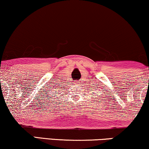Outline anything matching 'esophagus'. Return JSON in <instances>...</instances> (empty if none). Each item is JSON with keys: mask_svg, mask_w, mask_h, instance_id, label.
Instances as JSON below:
<instances>
[{"mask_svg": "<svg viewBox=\"0 0 149 149\" xmlns=\"http://www.w3.org/2000/svg\"><path fill=\"white\" fill-rule=\"evenodd\" d=\"M77 83H78V82H77Z\"/></svg>", "mask_w": 149, "mask_h": 149, "instance_id": "1", "label": "esophagus"}]
</instances>
